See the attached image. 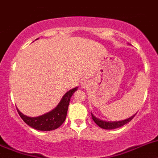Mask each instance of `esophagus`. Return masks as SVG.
Instances as JSON below:
<instances>
[{
	"instance_id": "34e87169",
	"label": "esophagus",
	"mask_w": 158,
	"mask_h": 158,
	"mask_svg": "<svg viewBox=\"0 0 158 158\" xmlns=\"http://www.w3.org/2000/svg\"><path fill=\"white\" fill-rule=\"evenodd\" d=\"M81 86H82V88H83V89H87V88L89 86V81L87 80L82 81V83H81Z\"/></svg>"
}]
</instances>
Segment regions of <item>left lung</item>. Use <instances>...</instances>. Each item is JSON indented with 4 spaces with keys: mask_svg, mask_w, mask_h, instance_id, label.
Instances as JSON below:
<instances>
[{
    "mask_svg": "<svg viewBox=\"0 0 158 158\" xmlns=\"http://www.w3.org/2000/svg\"><path fill=\"white\" fill-rule=\"evenodd\" d=\"M135 114L133 115V116H131V117L127 118L126 120H120V121H106V120H102V119H99V118L96 117L93 113H91V116L94 121L95 123H96V124L98 125V126H99L101 128L106 129V130H112V129L118 128V127H122V126H123L124 124H126V123H127L128 122H130L131 120L135 117Z\"/></svg>",
    "mask_w": 158,
    "mask_h": 158,
    "instance_id": "obj_1",
    "label": "left lung"
}]
</instances>
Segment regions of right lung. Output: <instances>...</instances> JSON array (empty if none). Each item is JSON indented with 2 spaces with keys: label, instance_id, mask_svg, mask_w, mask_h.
<instances>
[{
  "label": "right lung",
  "instance_id": "obj_1",
  "mask_svg": "<svg viewBox=\"0 0 158 158\" xmlns=\"http://www.w3.org/2000/svg\"><path fill=\"white\" fill-rule=\"evenodd\" d=\"M77 89L78 87H75L69 90L64 95L56 107H55L49 113L42 115V116L31 117V116L23 114L20 111L17 109L18 113L27 124L36 130L43 131L55 130L64 122L70 99Z\"/></svg>",
  "mask_w": 158,
  "mask_h": 158
}]
</instances>
